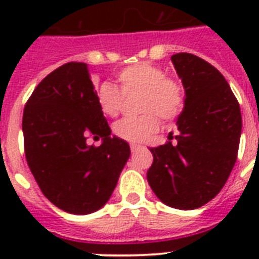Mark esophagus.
<instances>
[{
  "label": "esophagus",
  "instance_id": "1",
  "mask_svg": "<svg viewBox=\"0 0 259 259\" xmlns=\"http://www.w3.org/2000/svg\"><path fill=\"white\" fill-rule=\"evenodd\" d=\"M144 149V146L141 145H137V144H132L130 145V150H132V153H137V152H140V150Z\"/></svg>",
  "mask_w": 259,
  "mask_h": 259
}]
</instances>
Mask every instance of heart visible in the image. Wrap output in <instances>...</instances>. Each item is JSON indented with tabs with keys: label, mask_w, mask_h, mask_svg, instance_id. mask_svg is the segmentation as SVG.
Returning a JSON list of instances; mask_svg holds the SVG:
<instances>
[{
	"label": "heart",
	"mask_w": 259,
	"mask_h": 259,
	"mask_svg": "<svg viewBox=\"0 0 259 259\" xmlns=\"http://www.w3.org/2000/svg\"><path fill=\"white\" fill-rule=\"evenodd\" d=\"M119 89L109 82L97 91L99 107L106 115L117 117L122 109L123 95L140 93L138 117L123 118L114 125V133L132 144L149 140L160 126V119H176L185 105V89L176 78L166 76L165 70L152 62H140L125 67L117 74Z\"/></svg>",
	"instance_id": "obj_1"
}]
</instances>
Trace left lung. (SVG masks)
Instances as JSON below:
<instances>
[{"label": "left lung", "mask_w": 259, "mask_h": 259, "mask_svg": "<svg viewBox=\"0 0 259 259\" xmlns=\"http://www.w3.org/2000/svg\"><path fill=\"white\" fill-rule=\"evenodd\" d=\"M170 59L185 89L184 110L177 119L176 144L150 148L153 164L146 177L162 203L195 209L221 192L233 170L241 109L225 76L209 63L187 52Z\"/></svg>", "instance_id": "obj_1"}]
</instances>
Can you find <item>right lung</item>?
I'll return each instance as SVG.
<instances>
[{
    "instance_id": "obj_1",
    "label": "right lung",
    "mask_w": 259,
    "mask_h": 259,
    "mask_svg": "<svg viewBox=\"0 0 259 259\" xmlns=\"http://www.w3.org/2000/svg\"><path fill=\"white\" fill-rule=\"evenodd\" d=\"M24 150L41 192L70 213L95 212L107 203L129 144L115 136L99 107L86 63L63 64L38 83L22 115ZM104 140L99 147L87 138Z\"/></svg>"
}]
</instances>
